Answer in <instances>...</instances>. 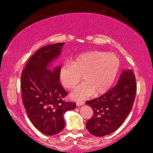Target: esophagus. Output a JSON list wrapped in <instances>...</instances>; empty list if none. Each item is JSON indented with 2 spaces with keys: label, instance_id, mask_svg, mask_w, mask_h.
Listing matches in <instances>:
<instances>
[{
  "label": "esophagus",
  "instance_id": "1",
  "mask_svg": "<svg viewBox=\"0 0 153 153\" xmlns=\"http://www.w3.org/2000/svg\"><path fill=\"white\" fill-rule=\"evenodd\" d=\"M85 104V102H76V106H82V105H83V104Z\"/></svg>",
  "mask_w": 153,
  "mask_h": 153
}]
</instances>
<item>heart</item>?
Here are the masks:
<instances>
[{"instance_id": "obj_1", "label": "heart", "mask_w": 153, "mask_h": 153, "mask_svg": "<svg viewBox=\"0 0 153 153\" xmlns=\"http://www.w3.org/2000/svg\"><path fill=\"white\" fill-rule=\"evenodd\" d=\"M120 60L116 54L93 51L81 54L70 62H66L59 71V79L67 89H74L70 97L80 101L94 93L96 95L106 93L110 88L118 74Z\"/></svg>"}]
</instances>
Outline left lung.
<instances>
[{"mask_svg": "<svg viewBox=\"0 0 153 153\" xmlns=\"http://www.w3.org/2000/svg\"><path fill=\"white\" fill-rule=\"evenodd\" d=\"M136 93L135 75L131 70H125L116 86L86 102L93 110V116L86 122L89 132L96 137H104L117 130L131 111Z\"/></svg>", "mask_w": 153, "mask_h": 153, "instance_id": "left-lung-1", "label": "left lung"}]
</instances>
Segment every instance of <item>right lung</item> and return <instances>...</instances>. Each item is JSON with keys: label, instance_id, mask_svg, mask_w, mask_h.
<instances>
[{"label": "right lung", "instance_id": "obj_1", "mask_svg": "<svg viewBox=\"0 0 153 153\" xmlns=\"http://www.w3.org/2000/svg\"><path fill=\"white\" fill-rule=\"evenodd\" d=\"M64 43L45 46L31 56L21 76L22 101L33 125L44 134L52 136L65 127L63 115L76 107L65 102L68 95L59 79L60 66L51 64L61 53Z\"/></svg>", "mask_w": 153, "mask_h": 153}]
</instances>
